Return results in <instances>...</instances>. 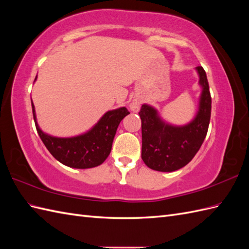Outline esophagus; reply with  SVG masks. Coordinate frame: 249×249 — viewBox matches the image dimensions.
Returning a JSON list of instances; mask_svg holds the SVG:
<instances>
[{
  "mask_svg": "<svg viewBox=\"0 0 249 249\" xmlns=\"http://www.w3.org/2000/svg\"><path fill=\"white\" fill-rule=\"evenodd\" d=\"M129 108L131 111H134V112H138L140 108V103L137 102V100H134V102H131V104L129 105Z\"/></svg>",
  "mask_w": 249,
  "mask_h": 249,
  "instance_id": "esophagus-1",
  "label": "esophagus"
}]
</instances>
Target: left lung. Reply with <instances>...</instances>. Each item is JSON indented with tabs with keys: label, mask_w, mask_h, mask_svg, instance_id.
Masks as SVG:
<instances>
[{
	"label": "left lung",
	"mask_w": 249,
	"mask_h": 249,
	"mask_svg": "<svg viewBox=\"0 0 249 249\" xmlns=\"http://www.w3.org/2000/svg\"><path fill=\"white\" fill-rule=\"evenodd\" d=\"M201 94L195 118L185 125H172L158 113L157 109L143 104L141 118L142 152L145 165L156 171L172 172L186 166L197 154L208 133L212 98L208 78L201 66L196 67Z\"/></svg>",
	"instance_id": "left-lung-1"
}]
</instances>
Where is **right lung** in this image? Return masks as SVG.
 Returning a JSON list of instances; mask_svg holds the SVG:
<instances>
[{
	"label": "right lung",
	"mask_w": 249,
	"mask_h": 249,
	"mask_svg": "<svg viewBox=\"0 0 249 249\" xmlns=\"http://www.w3.org/2000/svg\"><path fill=\"white\" fill-rule=\"evenodd\" d=\"M36 79L37 76L35 81ZM32 110L37 133L51 155L63 165L76 169L97 167L107 160L119 124L129 114L125 107L110 110L86 133L73 137H54L40 129L33 102Z\"/></svg>",
	"instance_id": "1"
}]
</instances>
